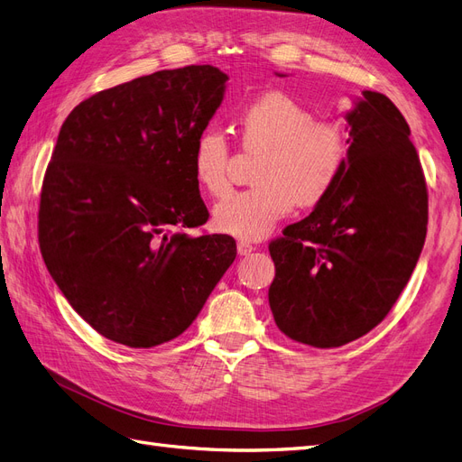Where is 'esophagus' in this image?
Segmentation results:
<instances>
[{"instance_id": "34e87169", "label": "esophagus", "mask_w": 462, "mask_h": 462, "mask_svg": "<svg viewBox=\"0 0 462 462\" xmlns=\"http://www.w3.org/2000/svg\"><path fill=\"white\" fill-rule=\"evenodd\" d=\"M236 250H239V254L241 256H246V254H250L254 250V245L253 243H248V241H239L236 243Z\"/></svg>"}]
</instances>
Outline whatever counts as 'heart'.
<instances>
[{"label": "heart", "instance_id": "heart-1", "mask_svg": "<svg viewBox=\"0 0 462 462\" xmlns=\"http://www.w3.org/2000/svg\"><path fill=\"white\" fill-rule=\"evenodd\" d=\"M241 144L260 152L254 187L235 192L214 212L216 227L239 239H262L295 204L316 206L337 183L346 163L345 134L337 123L314 119L295 97L265 92L236 117ZM231 152L217 131L199 134L190 165L194 179L209 197L231 189Z\"/></svg>", "mask_w": 462, "mask_h": 462}]
</instances>
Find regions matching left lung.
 <instances>
[{
  "label": "left lung",
  "instance_id": "1",
  "mask_svg": "<svg viewBox=\"0 0 462 462\" xmlns=\"http://www.w3.org/2000/svg\"><path fill=\"white\" fill-rule=\"evenodd\" d=\"M345 119L351 146L339 180L270 243L275 324L318 348L380 324L409 283L428 229L424 171L395 104L365 90Z\"/></svg>",
  "mask_w": 462,
  "mask_h": 462
}]
</instances>
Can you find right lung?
<instances>
[{
    "mask_svg": "<svg viewBox=\"0 0 462 462\" xmlns=\"http://www.w3.org/2000/svg\"><path fill=\"white\" fill-rule=\"evenodd\" d=\"M227 75L189 65L80 102L42 183L38 241L69 304L106 339L171 341L236 256L229 235L189 236L209 214L190 156Z\"/></svg>",
    "mask_w": 462,
    "mask_h": 462,
    "instance_id": "add662e5",
    "label": "right lung"
}]
</instances>
